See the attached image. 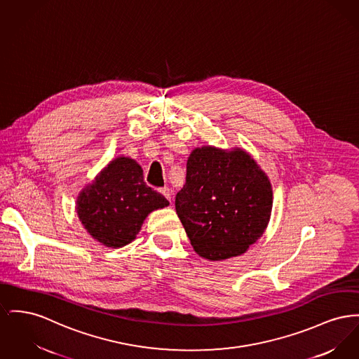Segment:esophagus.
I'll use <instances>...</instances> for the list:
<instances>
[{
    "instance_id": "esophagus-1",
    "label": "esophagus",
    "mask_w": 359,
    "mask_h": 359,
    "mask_svg": "<svg viewBox=\"0 0 359 359\" xmlns=\"http://www.w3.org/2000/svg\"><path fill=\"white\" fill-rule=\"evenodd\" d=\"M160 192L168 199L169 202H170V199H172V192H170V190H169L168 187H164V189H161L160 190Z\"/></svg>"
}]
</instances>
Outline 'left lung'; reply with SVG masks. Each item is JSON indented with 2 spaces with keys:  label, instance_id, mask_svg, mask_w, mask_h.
<instances>
[{
  "label": "left lung",
  "instance_id": "1",
  "mask_svg": "<svg viewBox=\"0 0 359 359\" xmlns=\"http://www.w3.org/2000/svg\"><path fill=\"white\" fill-rule=\"evenodd\" d=\"M176 212L195 252L211 262L247 252L270 222L273 186L244 149L195 148Z\"/></svg>",
  "mask_w": 359,
  "mask_h": 359
}]
</instances>
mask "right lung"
Listing matches in <instances>:
<instances>
[{"mask_svg": "<svg viewBox=\"0 0 359 359\" xmlns=\"http://www.w3.org/2000/svg\"><path fill=\"white\" fill-rule=\"evenodd\" d=\"M169 202L144 182L141 165L126 156L111 160L80 191L76 212L85 231L108 248L130 244L151 211Z\"/></svg>", "mask_w": 359, "mask_h": 359, "instance_id": "1", "label": "right lung"}]
</instances>
